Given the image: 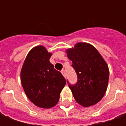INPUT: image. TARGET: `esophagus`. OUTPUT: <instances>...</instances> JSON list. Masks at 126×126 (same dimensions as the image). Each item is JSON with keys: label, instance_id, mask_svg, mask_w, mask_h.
<instances>
[{"label": "esophagus", "instance_id": "34e87169", "mask_svg": "<svg viewBox=\"0 0 126 126\" xmlns=\"http://www.w3.org/2000/svg\"><path fill=\"white\" fill-rule=\"evenodd\" d=\"M61 74H63V76L64 77L66 76V74H65V71L64 70V69H63V70H61Z\"/></svg>", "mask_w": 126, "mask_h": 126}]
</instances>
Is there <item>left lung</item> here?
<instances>
[{
	"mask_svg": "<svg viewBox=\"0 0 126 126\" xmlns=\"http://www.w3.org/2000/svg\"><path fill=\"white\" fill-rule=\"evenodd\" d=\"M66 52L78 76L76 84L67 81L75 100L83 107L96 104L108 86L109 71L105 61L96 48L85 42L77 43Z\"/></svg>",
	"mask_w": 126,
	"mask_h": 126,
	"instance_id": "obj_1",
	"label": "left lung"
}]
</instances>
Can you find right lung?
<instances>
[{
    "label": "right lung",
    "instance_id": "1",
    "mask_svg": "<svg viewBox=\"0 0 126 126\" xmlns=\"http://www.w3.org/2000/svg\"><path fill=\"white\" fill-rule=\"evenodd\" d=\"M51 55L43 46L34 47L27 55L21 71L24 92L32 103L40 108L56 105L66 84L65 78L49 61Z\"/></svg>",
    "mask_w": 126,
    "mask_h": 126
}]
</instances>
